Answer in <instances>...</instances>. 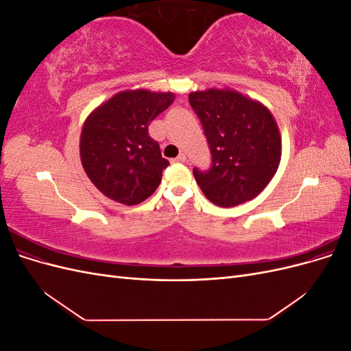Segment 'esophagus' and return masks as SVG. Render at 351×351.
Listing matches in <instances>:
<instances>
[{
  "mask_svg": "<svg viewBox=\"0 0 351 351\" xmlns=\"http://www.w3.org/2000/svg\"><path fill=\"white\" fill-rule=\"evenodd\" d=\"M173 162H186V155L184 154H180L177 158L173 159Z\"/></svg>",
  "mask_w": 351,
  "mask_h": 351,
  "instance_id": "obj_1",
  "label": "esophagus"
}]
</instances>
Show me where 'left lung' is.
<instances>
[{
  "label": "left lung",
  "mask_w": 351,
  "mask_h": 351,
  "mask_svg": "<svg viewBox=\"0 0 351 351\" xmlns=\"http://www.w3.org/2000/svg\"><path fill=\"white\" fill-rule=\"evenodd\" d=\"M212 154L208 171L193 168L196 183L218 206L232 208L256 197L281 161V134L271 111L228 88L190 92Z\"/></svg>",
  "instance_id": "obj_1"
}]
</instances>
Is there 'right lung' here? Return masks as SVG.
Masks as SVG:
<instances>
[{"label":"right lung","mask_w":351,"mask_h":351,"mask_svg":"<svg viewBox=\"0 0 351 351\" xmlns=\"http://www.w3.org/2000/svg\"><path fill=\"white\" fill-rule=\"evenodd\" d=\"M174 99L173 92L129 89L88 115L80 133V161L102 195L132 206L155 192L169 162L147 125Z\"/></svg>","instance_id":"add662e5"}]
</instances>
